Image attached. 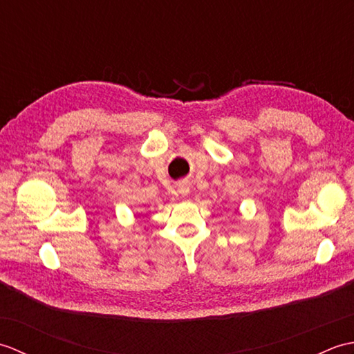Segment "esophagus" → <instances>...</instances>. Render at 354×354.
Returning a JSON list of instances; mask_svg holds the SVG:
<instances>
[{"label":"esophagus","instance_id":"34e87169","mask_svg":"<svg viewBox=\"0 0 354 354\" xmlns=\"http://www.w3.org/2000/svg\"><path fill=\"white\" fill-rule=\"evenodd\" d=\"M178 193L181 194V196H189V193H190V184L189 183H181L179 184V189H178Z\"/></svg>","mask_w":354,"mask_h":354}]
</instances>
